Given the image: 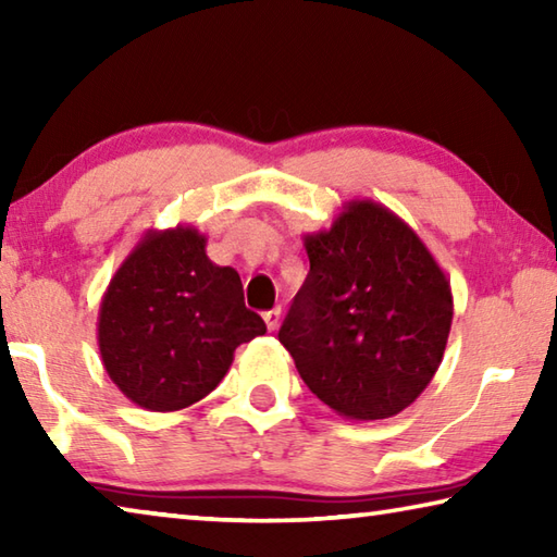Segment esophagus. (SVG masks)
Here are the masks:
<instances>
[{
  "instance_id": "34e87169",
  "label": "esophagus",
  "mask_w": 557,
  "mask_h": 557,
  "mask_svg": "<svg viewBox=\"0 0 557 557\" xmlns=\"http://www.w3.org/2000/svg\"><path fill=\"white\" fill-rule=\"evenodd\" d=\"M280 314H282V309H280V307L270 309V312L262 314V319H265V324H268L270 332H275V329L280 326Z\"/></svg>"
}]
</instances>
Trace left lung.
<instances>
[{"mask_svg":"<svg viewBox=\"0 0 557 557\" xmlns=\"http://www.w3.org/2000/svg\"><path fill=\"white\" fill-rule=\"evenodd\" d=\"M309 275L280 326L301 381L351 420L393 418L445 354L451 289L408 223L371 199L305 235Z\"/></svg>","mask_w":557,"mask_h":557,"instance_id":"8db88e82","label":"left lung"}]
</instances>
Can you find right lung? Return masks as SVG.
Wrapping results in <instances>:
<instances>
[{"instance_id": "right-lung-1", "label": "right lung", "mask_w": 557, "mask_h": 557, "mask_svg": "<svg viewBox=\"0 0 557 557\" xmlns=\"http://www.w3.org/2000/svg\"><path fill=\"white\" fill-rule=\"evenodd\" d=\"M268 326L240 275L206 256L194 225L147 231L102 295L98 346L110 381L152 412H174L223 381L240 344Z\"/></svg>"}]
</instances>
